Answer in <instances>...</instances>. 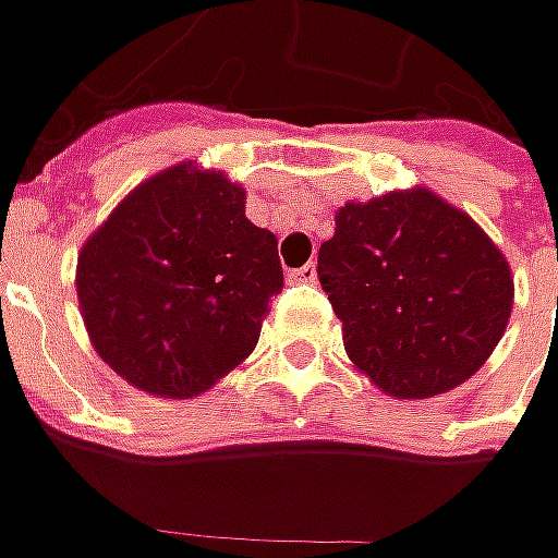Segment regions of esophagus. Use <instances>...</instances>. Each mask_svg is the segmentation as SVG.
<instances>
[{
	"instance_id": "obj_1",
	"label": "esophagus",
	"mask_w": 558,
	"mask_h": 558,
	"mask_svg": "<svg viewBox=\"0 0 558 558\" xmlns=\"http://www.w3.org/2000/svg\"><path fill=\"white\" fill-rule=\"evenodd\" d=\"M289 279L291 282H313L316 279V264H304V267L291 269Z\"/></svg>"
}]
</instances>
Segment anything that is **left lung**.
<instances>
[{
    "label": "left lung",
    "instance_id": "obj_1",
    "mask_svg": "<svg viewBox=\"0 0 558 558\" xmlns=\"http://www.w3.org/2000/svg\"><path fill=\"white\" fill-rule=\"evenodd\" d=\"M316 272L351 363L403 400L453 391L478 373L515 291L482 226L422 185L338 207Z\"/></svg>",
    "mask_w": 558,
    "mask_h": 558
}]
</instances>
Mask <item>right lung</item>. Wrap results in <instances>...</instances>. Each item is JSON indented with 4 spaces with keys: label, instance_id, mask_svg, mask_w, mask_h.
<instances>
[{
    "label": "right lung",
    "instance_id": "add662e5",
    "mask_svg": "<svg viewBox=\"0 0 558 558\" xmlns=\"http://www.w3.org/2000/svg\"><path fill=\"white\" fill-rule=\"evenodd\" d=\"M279 291V242L245 217V189L192 161L136 185L76 257L98 356L173 400L198 397L254 351Z\"/></svg>",
    "mask_w": 558,
    "mask_h": 558
}]
</instances>
